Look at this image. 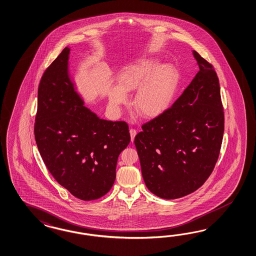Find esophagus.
Segmentation results:
<instances>
[{
	"mask_svg": "<svg viewBox=\"0 0 256 256\" xmlns=\"http://www.w3.org/2000/svg\"><path fill=\"white\" fill-rule=\"evenodd\" d=\"M130 138H132V140L133 142V140H134V138H135V136H136V134H137V130H134V128H132V130H130Z\"/></svg>",
	"mask_w": 256,
	"mask_h": 256,
	"instance_id": "34e87169",
	"label": "esophagus"
}]
</instances>
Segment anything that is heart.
I'll use <instances>...</instances> for the list:
<instances>
[{
  "label": "heart",
  "mask_w": 256,
  "mask_h": 256,
  "mask_svg": "<svg viewBox=\"0 0 256 256\" xmlns=\"http://www.w3.org/2000/svg\"><path fill=\"white\" fill-rule=\"evenodd\" d=\"M118 84L108 92L112 109L120 110L128 100L126 92L137 90L133 98L135 110L142 118H154L170 106L179 84V74L172 66L162 65L158 58L148 56L124 67Z\"/></svg>",
  "instance_id": "obj_1"
}]
</instances>
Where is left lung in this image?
<instances>
[{"mask_svg": "<svg viewBox=\"0 0 256 256\" xmlns=\"http://www.w3.org/2000/svg\"><path fill=\"white\" fill-rule=\"evenodd\" d=\"M198 72L180 97L142 124L134 144L147 188L161 198L193 193L214 168L224 135L220 86L212 66L194 51Z\"/></svg>", "mask_w": 256, "mask_h": 256, "instance_id": "obj_1", "label": "left lung"}]
</instances>
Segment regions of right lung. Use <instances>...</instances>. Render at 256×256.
<instances>
[{
	"label": "right lung",
	"mask_w": 256,
	"mask_h": 256,
	"mask_svg": "<svg viewBox=\"0 0 256 256\" xmlns=\"http://www.w3.org/2000/svg\"><path fill=\"white\" fill-rule=\"evenodd\" d=\"M66 46L42 74L35 119L36 144L49 172L81 200L110 191L120 152L130 135L124 121H108L84 106L69 72Z\"/></svg>",
	"instance_id": "obj_1"
}]
</instances>
